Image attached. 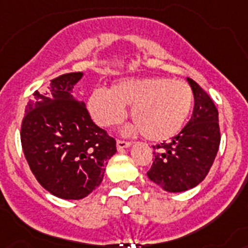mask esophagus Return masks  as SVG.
Returning a JSON list of instances; mask_svg holds the SVG:
<instances>
[{"label": "esophagus", "mask_w": 248, "mask_h": 248, "mask_svg": "<svg viewBox=\"0 0 248 248\" xmlns=\"http://www.w3.org/2000/svg\"><path fill=\"white\" fill-rule=\"evenodd\" d=\"M130 144H132V143L128 142V140H123V139H118V140H116V147H118L119 151H122V149L124 148H128Z\"/></svg>", "instance_id": "esophagus-1"}]
</instances>
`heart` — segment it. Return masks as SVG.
I'll list each match as a JSON object with an SVG mask.
<instances>
[{"label":"heart","mask_w":248,"mask_h":248,"mask_svg":"<svg viewBox=\"0 0 248 248\" xmlns=\"http://www.w3.org/2000/svg\"><path fill=\"white\" fill-rule=\"evenodd\" d=\"M132 106V130H142L151 140H166L179 133L193 106V91L181 79L163 77L123 79L109 91L97 90L89 99V110L99 125L111 128L123 122Z\"/></svg>","instance_id":"b5f03b06"}]
</instances>
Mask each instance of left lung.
<instances>
[{
	"label": "left lung",
	"mask_w": 248,
	"mask_h": 248,
	"mask_svg": "<svg viewBox=\"0 0 248 248\" xmlns=\"http://www.w3.org/2000/svg\"><path fill=\"white\" fill-rule=\"evenodd\" d=\"M194 111L183 130L170 142L153 146L155 161L147 172L151 181L170 193L199 185L209 172L219 148L218 110L210 96L191 78Z\"/></svg>",
	"instance_id": "left-lung-1"
}]
</instances>
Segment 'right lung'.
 I'll list each match as a JSON object with an SVG mask.
<instances>
[{"instance_id":"obj_1","label":"right lung","mask_w":248,"mask_h":248,"mask_svg":"<svg viewBox=\"0 0 248 248\" xmlns=\"http://www.w3.org/2000/svg\"><path fill=\"white\" fill-rule=\"evenodd\" d=\"M82 72L65 73L32 93L21 124V146L38 183L61 199L78 200L101 184L116 142L72 95Z\"/></svg>"}]
</instances>
